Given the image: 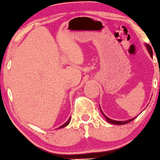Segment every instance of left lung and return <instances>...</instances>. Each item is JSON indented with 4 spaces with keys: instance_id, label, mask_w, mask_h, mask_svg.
<instances>
[{
    "instance_id": "obj_1",
    "label": "left lung",
    "mask_w": 160,
    "mask_h": 160,
    "mask_svg": "<svg viewBox=\"0 0 160 160\" xmlns=\"http://www.w3.org/2000/svg\"><path fill=\"white\" fill-rule=\"evenodd\" d=\"M145 46H146V48H147V49H148V52H149L150 57H151V58H153V51H152L151 47H150V45H148V44H145ZM99 108H100V106H99ZM100 111H101V112H102V115L104 116V117L106 119V120H107L108 122H110V123H112V124H115V125H124V124H126V123H128V122H131V121H132L133 120H135V119L138 117V116H136V117H133L132 119H130V120H125V121L113 120H111V119H110L109 117H108L107 116L104 114V113H103V111H102V109H101V108H100Z\"/></svg>"
}]
</instances>
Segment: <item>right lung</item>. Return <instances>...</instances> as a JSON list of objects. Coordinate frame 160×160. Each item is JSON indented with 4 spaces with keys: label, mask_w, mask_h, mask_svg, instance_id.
I'll return each instance as SVG.
<instances>
[{
    "label": "right lung",
    "mask_w": 160,
    "mask_h": 160,
    "mask_svg": "<svg viewBox=\"0 0 160 160\" xmlns=\"http://www.w3.org/2000/svg\"><path fill=\"white\" fill-rule=\"evenodd\" d=\"M70 121H71V117H70V118L68 119V121L66 122H65V123H64L63 125H62V126H59V127L58 128H58V129H59V128H64V127H65V126H67L69 124V122H70Z\"/></svg>",
    "instance_id": "1"
}]
</instances>
